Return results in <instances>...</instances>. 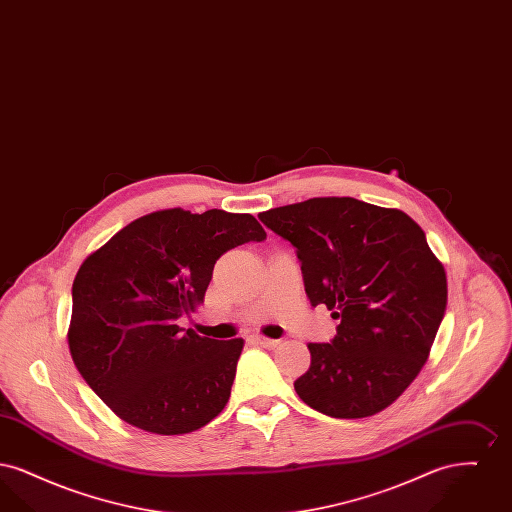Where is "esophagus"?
I'll list each match as a JSON object with an SVG mask.
<instances>
[{
    "label": "esophagus",
    "instance_id": "esophagus-1",
    "mask_svg": "<svg viewBox=\"0 0 512 512\" xmlns=\"http://www.w3.org/2000/svg\"><path fill=\"white\" fill-rule=\"evenodd\" d=\"M253 341L257 343V345H261V347H267V349H274L280 341L278 340H270V338H263V336H255Z\"/></svg>",
    "mask_w": 512,
    "mask_h": 512
}]
</instances>
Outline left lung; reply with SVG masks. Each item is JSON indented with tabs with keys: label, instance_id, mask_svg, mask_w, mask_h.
<instances>
[{
	"label": "left lung",
	"instance_id": "1",
	"mask_svg": "<svg viewBox=\"0 0 512 512\" xmlns=\"http://www.w3.org/2000/svg\"><path fill=\"white\" fill-rule=\"evenodd\" d=\"M295 247L305 293L340 320L330 343H309L293 388L332 418L384 411L426 363L447 307V278L409 215L353 197H313L259 213Z\"/></svg>",
	"mask_w": 512,
	"mask_h": 512
}]
</instances>
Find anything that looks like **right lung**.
<instances>
[{"mask_svg":"<svg viewBox=\"0 0 512 512\" xmlns=\"http://www.w3.org/2000/svg\"><path fill=\"white\" fill-rule=\"evenodd\" d=\"M265 238L251 215L167 209L130 222L78 268L71 355L124 422L178 436L226 407L244 340L201 338L178 318L203 303L222 253Z\"/></svg>","mask_w":512,"mask_h":512,"instance_id":"obj_1","label":"right lung"}]
</instances>
